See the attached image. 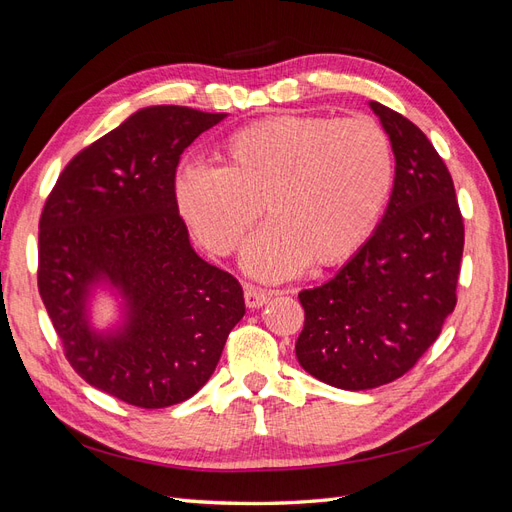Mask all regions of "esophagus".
Listing matches in <instances>:
<instances>
[{
	"instance_id": "34e87169",
	"label": "esophagus",
	"mask_w": 512,
	"mask_h": 512,
	"mask_svg": "<svg viewBox=\"0 0 512 512\" xmlns=\"http://www.w3.org/2000/svg\"><path fill=\"white\" fill-rule=\"evenodd\" d=\"M243 297H245V305L250 309H256V307H262L269 299H271V292L267 290H260L256 286H245L243 290Z\"/></svg>"
}]
</instances>
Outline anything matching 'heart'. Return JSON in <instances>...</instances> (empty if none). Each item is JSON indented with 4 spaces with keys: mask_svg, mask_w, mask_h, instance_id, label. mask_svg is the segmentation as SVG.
Here are the masks:
<instances>
[{
    "mask_svg": "<svg viewBox=\"0 0 512 512\" xmlns=\"http://www.w3.org/2000/svg\"><path fill=\"white\" fill-rule=\"evenodd\" d=\"M230 164L188 162L175 179L177 207L215 254L247 241L243 265L260 280H286L309 260L335 265L376 226L393 183L389 138L367 117L275 115L228 138Z\"/></svg>",
    "mask_w": 512,
    "mask_h": 512,
    "instance_id": "1",
    "label": "heart"
}]
</instances>
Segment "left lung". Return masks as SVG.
<instances>
[{"instance_id": "obj_1", "label": "left lung", "mask_w": 512, "mask_h": 512, "mask_svg": "<svg viewBox=\"0 0 512 512\" xmlns=\"http://www.w3.org/2000/svg\"><path fill=\"white\" fill-rule=\"evenodd\" d=\"M389 134L395 181L380 224L327 284L301 290V367L344 391L406 374L457 303L463 220L451 173L404 115L369 102Z\"/></svg>"}]
</instances>
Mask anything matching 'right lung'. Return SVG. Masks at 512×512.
Returning <instances> with one entry per match:
<instances>
[{"label": "right lung", "mask_w": 512, "mask_h": 512, "mask_svg": "<svg viewBox=\"0 0 512 512\" xmlns=\"http://www.w3.org/2000/svg\"><path fill=\"white\" fill-rule=\"evenodd\" d=\"M226 113L147 106L85 147L40 218L38 288L87 384L136 408H168L203 389L245 314L241 284L190 243L177 198L181 153ZM111 293L120 318L90 307Z\"/></svg>", "instance_id": "right-lung-1"}]
</instances>
